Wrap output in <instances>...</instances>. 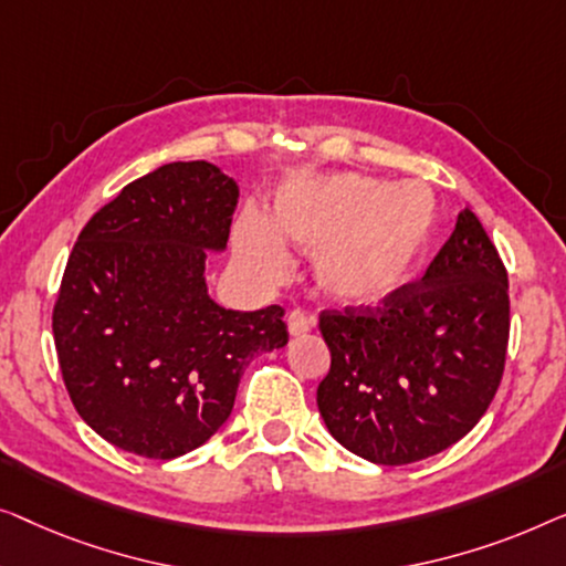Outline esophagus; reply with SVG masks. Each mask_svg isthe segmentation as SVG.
Listing matches in <instances>:
<instances>
[{
	"label": "esophagus",
	"mask_w": 566,
	"mask_h": 566,
	"mask_svg": "<svg viewBox=\"0 0 566 566\" xmlns=\"http://www.w3.org/2000/svg\"><path fill=\"white\" fill-rule=\"evenodd\" d=\"M286 328H290L292 336H302V333L313 328V323H310V317L302 313V310H290V315H286Z\"/></svg>",
	"instance_id": "esophagus-1"
}]
</instances>
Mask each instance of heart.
<instances>
[{
	"instance_id": "1",
	"label": "heart",
	"mask_w": 566,
	"mask_h": 566,
	"mask_svg": "<svg viewBox=\"0 0 566 566\" xmlns=\"http://www.w3.org/2000/svg\"><path fill=\"white\" fill-rule=\"evenodd\" d=\"M439 202L420 181L389 187L364 174L297 177L274 197V222L243 210L235 226L238 259L276 280L290 241L315 253L317 280L333 297L369 302L402 286L431 249Z\"/></svg>"
}]
</instances>
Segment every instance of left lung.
<instances>
[{"mask_svg": "<svg viewBox=\"0 0 566 566\" xmlns=\"http://www.w3.org/2000/svg\"><path fill=\"white\" fill-rule=\"evenodd\" d=\"M317 328L331 348L317 410L333 439L374 464H412L464 439L497 392L505 264L467 207L418 282L377 305L323 310Z\"/></svg>", "mask_w": 566, "mask_h": 566, "instance_id": "1", "label": "left lung"}]
</instances>
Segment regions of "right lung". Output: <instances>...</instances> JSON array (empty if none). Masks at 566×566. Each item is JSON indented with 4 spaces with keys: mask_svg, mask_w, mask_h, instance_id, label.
<instances>
[{
    "mask_svg": "<svg viewBox=\"0 0 566 566\" xmlns=\"http://www.w3.org/2000/svg\"><path fill=\"white\" fill-rule=\"evenodd\" d=\"M235 181L174 161L92 214L53 305L63 385L86 426L117 449L177 459L233 410L253 356L282 348L284 310H226L207 294V251L228 243Z\"/></svg>",
    "mask_w": 566,
    "mask_h": 566,
    "instance_id": "add662e5",
    "label": "right lung"
}]
</instances>
